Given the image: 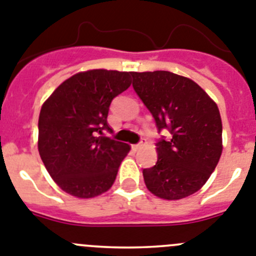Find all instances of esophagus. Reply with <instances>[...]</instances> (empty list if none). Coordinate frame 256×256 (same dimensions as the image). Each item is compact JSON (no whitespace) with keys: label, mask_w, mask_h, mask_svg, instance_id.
Here are the masks:
<instances>
[{"label":"esophagus","mask_w":256,"mask_h":256,"mask_svg":"<svg viewBox=\"0 0 256 256\" xmlns=\"http://www.w3.org/2000/svg\"><path fill=\"white\" fill-rule=\"evenodd\" d=\"M144 142H140V144H134V146H133V150H134V151H138V150H140L142 148V147H144Z\"/></svg>","instance_id":"esophagus-1"}]
</instances>
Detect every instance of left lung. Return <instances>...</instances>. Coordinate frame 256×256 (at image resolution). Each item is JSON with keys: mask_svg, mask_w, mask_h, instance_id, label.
Segmentation results:
<instances>
[{"mask_svg": "<svg viewBox=\"0 0 256 256\" xmlns=\"http://www.w3.org/2000/svg\"><path fill=\"white\" fill-rule=\"evenodd\" d=\"M133 88L154 116L158 132L157 162L144 168L152 194L178 200L198 192L222 154V122L217 104L190 78L168 71L132 72Z\"/></svg>", "mask_w": 256, "mask_h": 256, "instance_id": "1", "label": "left lung"}]
</instances>
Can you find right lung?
I'll use <instances>...</instances> for the list:
<instances>
[{"instance_id": "obj_1", "label": "right lung", "mask_w": 256, "mask_h": 256, "mask_svg": "<svg viewBox=\"0 0 256 256\" xmlns=\"http://www.w3.org/2000/svg\"><path fill=\"white\" fill-rule=\"evenodd\" d=\"M132 72L91 70L60 84L43 104L38 150L52 179L66 193L94 198L110 189L130 144L112 133V99L130 86Z\"/></svg>"}]
</instances>
